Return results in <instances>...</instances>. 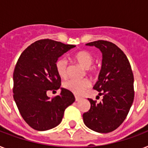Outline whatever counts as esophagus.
<instances>
[{
	"instance_id": "1",
	"label": "esophagus",
	"mask_w": 148,
	"mask_h": 148,
	"mask_svg": "<svg viewBox=\"0 0 148 148\" xmlns=\"http://www.w3.org/2000/svg\"><path fill=\"white\" fill-rule=\"evenodd\" d=\"M81 97H77V96H75V101H79L80 100H81Z\"/></svg>"
}]
</instances>
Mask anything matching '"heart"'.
<instances>
[{
    "label": "heart",
    "mask_w": 148,
    "mask_h": 148,
    "mask_svg": "<svg viewBox=\"0 0 148 148\" xmlns=\"http://www.w3.org/2000/svg\"><path fill=\"white\" fill-rule=\"evenodd\" d=\"M74 60L81 67L87 70L88 74H95L97 69L91 66L94 62V57L89 51H81L77 52L74 56ZM55 69L58 76L61 78H66L67 76V61L65 58H60L55 63ZM90 86V82L88 79L75 80L70 79L64 83V88L76 95H80Z\"/></svg>",
    "instance_id": "1"
}]
</instances>
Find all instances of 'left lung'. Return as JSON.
Returning a JSON list of instances; mask_svg holds the SVG:
<instances>
[{
	"label": "left lung",
	"instance_id": "8db88e82",
	"mask_svg": "<svg viewBox=\"0 0 148 148\" xmlns=\"http://www.w3.org/2000/svg\"><path fill=\"white\" fill-rule=\"evenodd\" d=\"M102 53V66L94 89L103 99L100 103L88 98L90 108L84 113V123L99 133H109L124 122L134 97V75L125 53L114 44L107 40L88 43Z\"/></svg>",
	"mask_w": 148,
	"mask_h": 148
}]
</instances>
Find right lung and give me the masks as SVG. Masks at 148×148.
I'll return each mask as SVG.
<instances>
[{
	"instance_id": "add662e5",
	"label": "right lung",
	"mask_w": 148,
	"mask_h": 148,
	"mask_svg": "<svg viewBox=\"0 0 148 148\" xmlns=\"http://www.w3.org/2000/svg\"><path fill=\"white\" fill-rule=\"evenodd\" d=\"M75 45L43 39L27 47L17 60L13 75L14 99L27 124L37 131H47L62 121L65 109L75 101L73 93L60 88L50 98L47 90H58L60 77L55 69L58 58Z\"/></svg>"
}]
</instances>
